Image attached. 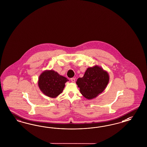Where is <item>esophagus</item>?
Instances as JSON below:
<instances>
[{"label": "esophagus", "instance_id": "obj_1", "mask_svg": "<svg viewBox=\"0 0 147 147\" xmlns=\"http://www.w3.org/2000/svg\"><path fill=\"white\" fill-rule=\"evenodd\" d=\"M71 81L72 82H75V81H76V79L74 78H72L71 79Z\"/></svg>", "mask_w": 147, "mask_h": 147}]
</instances>
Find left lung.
Here are the masks:
<instances>
[{"label": "left lung", "mask_w": 147, "mask_h": 147, "mask_svg": "<svg viewBox=\"0 0 147 147\" xmlns=\"http://www.w3.org/2000/svg\"><path fill=\"white\" fill-rule=\"evenodd\" d=\"M109 76L108 71L101 67L95 65L88 67L82 78L78 79L76 82L80 88L81 94L88 100L96 98L107 87Z\"/></svg>", "instance_id": "obj_1"}]
</instances>
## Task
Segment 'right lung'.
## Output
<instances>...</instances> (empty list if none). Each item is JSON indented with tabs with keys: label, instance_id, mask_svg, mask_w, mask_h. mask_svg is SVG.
I'll list each match as a JSON object with an SVG mask.
<instances>
[{
	"label": "right lung",
	"instance_id": "add662e5",
	"mask_svg": "<svg viewBox=\"0 0 147 147\" xmlns=\"http://www.w3.org/2000/svg\"><path fill=\"white\" fill-rule=\"evenodd\" d=\"M65 76L53 70L42 71L38 78V85L40 90L49 98H55L61 93L65 83L68 81Z\"/></svg>",
	"mask_w": 147,
	"mask_h": 147
}]
</instances>
